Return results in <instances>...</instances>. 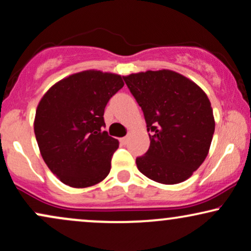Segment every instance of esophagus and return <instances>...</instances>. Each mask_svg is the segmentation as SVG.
Wrapping results in <instances>:
<instances>
[{
    "label": "esophagus",
    "mask_w": 251,
    "mask_h": 251,
    "mask_svg": "<svg viewBox=\"0 0 251 251\" xmlns=\"http://www.w3.org/2000/svg\"><path fill=\"white\" fill-rule=\"evenodd\" d=\"M127 142H128V137H124V138H122V139H120V143H122L123 145H126Z\"/></svg>",
    "instance_id": "esophagus-1"
}]
</instances>
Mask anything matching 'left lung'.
<instances>
[{"label": "left lung", "instance_id": "8db88e82", "mask_svg": "<svg viewBox=\"0 0 251 251\" xmlns=\"http://www.w3.org/2000/svg\"><path fill=\"white\" fill-rule=\"evenodd\" d=\"M142 107L150 148L135 159L150 179L177 184L194 174L208 155L215 120L209 98L176 72L148 71L124 76Z\"/></svg>", "mask_w": 251, "mask_h": 251}]
</instances>
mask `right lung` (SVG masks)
Listing matches in <instances>:
<instances>
[{
  "label": "right lung",
  "instance_id": "obj_1",
  "mask_svg": "<svg viewBox=\"0 0 251 251\" xmlns=\"http://www.w3.org/2000/svg\"><path fill=\"white\" fill-rule=\"evenodd\" d=\"M122 76L85 71L60 80L37 106L34 132L47 166L72 188L105 179L119 142L105 131L103 112Z\"/></svg>",
  "mask_w": 251,
  "mask_h": 251
}]
</instances>
